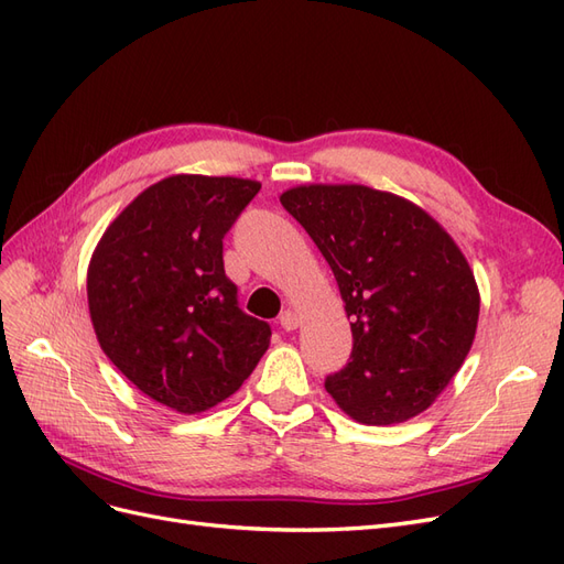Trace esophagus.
Listing matches in <instances>:
<instances>
[{
	"instance_id": "1",
	"label": "esophagus",
	"mask_w": 564,
	"mask_h": 564,
	"mask_svg": "<svg viewBox=\"0 0 564 564\" xmlns=\"http://www.w3.org/2000/svg\"><path fill=\"white\" fill-rule=\"evenodd\" d=\"M280 327H282L284 332H294V329L299 327V315H296L294 311H284V313L280 315Z\"/></svg>"
}]
</instances>
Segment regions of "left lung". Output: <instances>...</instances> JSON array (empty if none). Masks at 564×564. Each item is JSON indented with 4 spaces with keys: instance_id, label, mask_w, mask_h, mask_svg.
I'll return each mask as SVG.
<instances>
[{
    "instance_id": "1",
    "label": "left lung",
    "mask_w": 564,
    "mask_h": 564,
    "mask_svg": "<svg viewBox=\"0 0 564 564\" xmlns=\"http://www.w3.org/2000/svg\"><path fill=\"white\" fill-rule=\"evenodd\" d=\"M280 202L327 259L352 319L350 362L324 388L367 425L425 412L475 338L480 292L466 256L416 204L367 185H299Z\"/></svg>"
}]
</instances>
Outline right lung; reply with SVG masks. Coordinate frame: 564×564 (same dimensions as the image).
I'll list each match as a JSON object with an SVG mask.
<instances>
[{"label": "right lung", "instance_id": "1", "mask_svg": "<svg viewBox=\"0 0 564 564\" xmlns=\"http://www.w3.org/2000/svg\"><path fill=\"white\" fill-rule=\"evenodd\" d=\"M259 181L178 174L119 214L91 256L87 296L100 348L155 402L197 414L245 383L270 344L224 268V237Z\"/></svg>", "mask_w": 564, "mask_h": 564}]
</instances>
